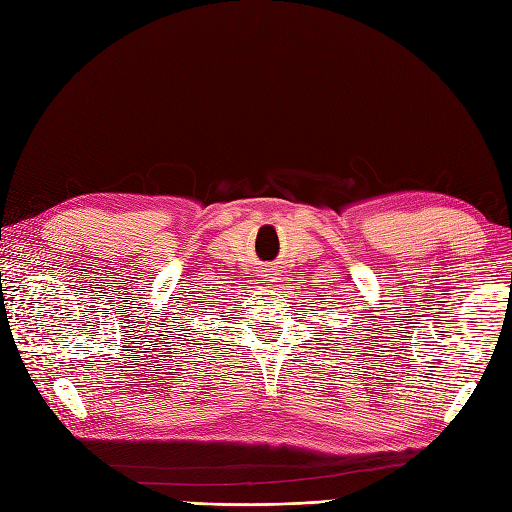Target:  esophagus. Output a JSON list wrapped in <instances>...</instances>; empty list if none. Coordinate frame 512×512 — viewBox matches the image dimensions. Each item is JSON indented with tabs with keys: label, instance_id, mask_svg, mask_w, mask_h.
Segmentation results:
<instances>
[{
	"label": "esophagus",
	"instance_id": "esophagus-1",
	"mask_svg": "<svg viewBox=\"0 0 512 512\" xmlns=\"http://www.w3.org/2000/svg\"><path fill=\"white\" fill-rule=\"evenodd\" d=\"M277 275H280V273H277V269H267V271H265V277H267L265 282H275Z\"/></svg>",
	"mask_w": 512,
	"mask_h": 512
}]
</instances>
